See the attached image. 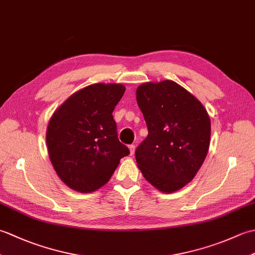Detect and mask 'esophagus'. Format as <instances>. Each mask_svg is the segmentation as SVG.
<instances>
[{
    "label": "esophagus",
    "mask_w": 255,
    "mask_h": 255,
    "mask_svg": "<svg viewBox=\"0 0 255 255\" xmlns=\"http://www.w3.org/2000/svg\"><path fill=\"white\" fill-rule=\"evenodd\" d=\"M128 148H129V152H130V155H132L134 153V144H130Z\"/></svg>",
    "instance_id": "1"
}]
</instances>
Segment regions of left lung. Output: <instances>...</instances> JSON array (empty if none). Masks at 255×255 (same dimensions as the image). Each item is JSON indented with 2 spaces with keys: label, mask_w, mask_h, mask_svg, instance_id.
I'll return each mask as SVG.
<instances>
[{
  "label": "left lung",
  "mask_w": 255,
  "mask_h": 255,
  "mask_svg": "<svg viewBox=\"0 0 255 255\" xmlns=\"http://www.w3.org/2000/svg\"><path fill=\"white\" fill-rule=\"evenodd\" d=\"M148 137L136 150L143 177L162 193L191 182L207 155L210 118L196 97L174 81L145 82L136 91Z\"/></svg>",
  "instance_id": "obj_1"
}]
</instances>
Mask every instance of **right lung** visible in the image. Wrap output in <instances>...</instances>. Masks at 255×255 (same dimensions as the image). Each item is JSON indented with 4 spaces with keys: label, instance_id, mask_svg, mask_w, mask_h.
Here are the masks:
<instances>
[{
    "label": "right lung",
    "instance_id": "obj_1",
    "mask_svg": "<svg viewBox=\"0 0 255 255\" xmlns=\"http://www.w3.org/2000/svg\"><path fill=\"white\" fill-rule=\"evenodd\" d=\"M126 88L95 83L75 92L52 114L46 141L51 164L73 191L104 186L129 149L119 142L112 113Z\"/></svg>",
    "mask_w": 255,
    "mask_h": 255
}]
</instances>
